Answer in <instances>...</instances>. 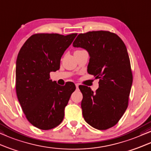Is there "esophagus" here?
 <instances>
[{
    "label": "esophagus",
    "mask_w": 151,
    "mask_h": 151,
    "mask_svg": "<svg viewBox=\"0 0 151 151\" xmlns=\"http://www.w3.org/2000/svg\"><path fill=\"white\" fill-rule=\"evenodd\" d=\"M75 86H76V88H77H77H79V84H78V83H76V84H75Z\"/></svg>",
    "instance_id": "34e87169"
}]
</instances>
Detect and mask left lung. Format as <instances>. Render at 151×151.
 <instances>
[{
    "label": "left lung",
    "mask_w": 151,
    "mask_h": 151,
    "mask_svg": "<svg viewBox=\"0 0 151 151\" xmlns=\"http://www.w3.org/2000/svg\"><path fill=\"white\" fill-rule=\"evenodd\" d=\"M73 46L87 50L88 72L99 79L95 92L86 86L79 87L84 119L96 129H108L118 123L128 106L132 74L125 44L113 32L100 30L79 34Z\"/></svg>",
    "instance_id": "1"
}]
</instances>
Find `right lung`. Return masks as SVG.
I'll return each instance as SVG.
<instances>
[{
    "label": "right lung",
    "instance_id": "right-lung-1",
    "mask_svg": "<svg viewBox=\"0 0 151 151\" xmlns=\"http://www.w3.org/2000/svg\"><path fill=\"white\" fill-rule=\"evenodd\" d=\"M77 33H39L32 35L20 50L16 67V90L27 119L41 130L57 127L76 89L72 82L58 85L50 73L59 69L61 58Z\"/></svg>",
    "mask_w": 151,
    "mask_h": 151
}]
</instances>
